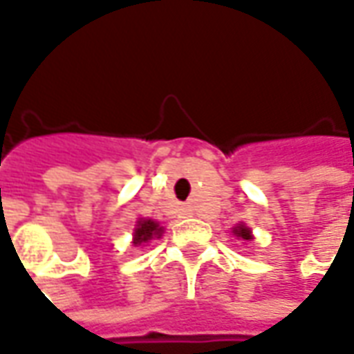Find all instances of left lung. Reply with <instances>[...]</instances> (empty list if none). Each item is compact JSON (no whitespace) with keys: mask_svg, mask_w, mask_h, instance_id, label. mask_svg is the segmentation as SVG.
Returning <instances> with one entry per match:
<instances>
[{"mask_svg":"<svg viewBox=\"0 0 354 354\" xmlns=\"http://www.w3.org/2000/svg\"><path fill=\"white\" fill-rule=\"evenodd\" d=\"M233 233H235L237 237L245 239V241H250V239H252V235H250V230H248V227H245V225H239V227H235V230H233Z\"/></svg>","mask_w":354,"mask_h":354,"instance_id":"left-lung-1","label":"left lung"}]
</instances>
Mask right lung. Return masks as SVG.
<instances>
[{"instance_id": "right-lung-1", "label": "right lung", "mask_w": 354, "mask_h": 354, "mask_svg": "<svg viewBox=\"0 0 354 354\" xmlns=\"http://www.w3.org/2000/svg\"><path fill=\"white\" fill-rule=\"evenodd\" d=\"M162 227H159V223L153 220H140L138 227L134 231V245H142L147 243L153 237H161Z\"/></svg>"}]
</instances>
